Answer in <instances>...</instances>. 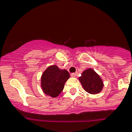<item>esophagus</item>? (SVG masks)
Listing matches in <instances>:
<instances>
[{"instance_id":"esophagus-1","label":"esophagus","mask_w":132,"mask_h":132,"mask_svg":"<svg viewBox=\"0 0 132 132\" xmlns=\"http://www.w3.org/2000/svg\"><path fill=\"white\" fill-rule=\"evenodd\" d=\"M77 75V73H71V76L72 77H76V76Z\"/></svg>"}]
</instances>
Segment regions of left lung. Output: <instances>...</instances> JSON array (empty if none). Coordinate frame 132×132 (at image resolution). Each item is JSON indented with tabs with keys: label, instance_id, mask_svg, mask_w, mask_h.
<instances>
[{
	"label": "left lung",
	"instance_id": "obj_1",
	"mask_svg": "<svg viewBox=\"0 0 132 132\" xmlns=\"http://www.w3.org/2000/svg\"><path fill=\"white\" fill-rule=\"evenodd\" d=\"M83 88L90 94H98L103 87L102 79L92 69H87L79 77Z\"/></svg>",
	"mask_w": 132,
	"mask_h": 132
}]
</instances>
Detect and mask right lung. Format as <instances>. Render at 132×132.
<instances>
[{"instance_id":"right-lung-1","label":"right lung","mask_w":132,"mask_h":132,"mask_svg":"<svg viewBox=\"0 0 132 132\" xmlns=\"http://www.w3.org/2000/svg\"><path fill=\"white\" fill-rule=\"evenodd\" d=\"M69 78L70 73L66 70H60L55 65L49 66L42 76L41 86L43 91L52 98L57 97Z\"/></svg>"}]
</instances>
